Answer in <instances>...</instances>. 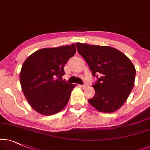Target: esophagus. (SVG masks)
I'll list each match as a JSON object with an SVG mask.
<instances>
[{"label":"esophagus","instance_id":"esophagus-1","mask_svg":"<svg viewBox=\"0 0 150 150\" xmlns=\"http://www.w3.org/2000/svg\"><path fill=\"white\" fill-rule=\"evenodd\" d=\"M87 84L86 83H84V84H83V85H81V88H86L87 87Z\"/></svg>","mask_w":150,"mask_h":150}]
</instances>
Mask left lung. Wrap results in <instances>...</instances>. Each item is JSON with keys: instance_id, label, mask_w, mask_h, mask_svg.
I'll list each match as a JSON object with an SVG mask.
<instances>
[{"instance_id": "obj_1", "label": "left lung", "mask_w": 150, "mask_h": 150, "mask_svg": "<svg viewBox=\"0 0 150 150\" xmlns=\"http://www.w3.org/2000/svg\"><path fill=\"white\" fill-rule=\"evenodd\" d=\"M76 47L88 65L92 75L97 78L93 85L95 95L88 102L102 112L118 110L133 88L134 66L126 55L115 48L79 42Z\"/></svg>"}]
</instances>
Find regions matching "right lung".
<instances>
[{
  "mask_svg": "<svg viewBox=\"0 0 150 150\" xmlns=\"http://www.w3.org/2000/svg\"><path fill=\"white\" fill-rule=\"evenodd\" d=\"M76 53L75 45L45 48L31 54L23 63L20 80L23 92L32 108L44 115H54L69 102L75 84L62 77L64 67Z\"/></svg>",
  "mask_w": 150,
  "mask_h": 150,
  "instance_id": "add662e5",
  "label": "right lung"
}]
</instances>
